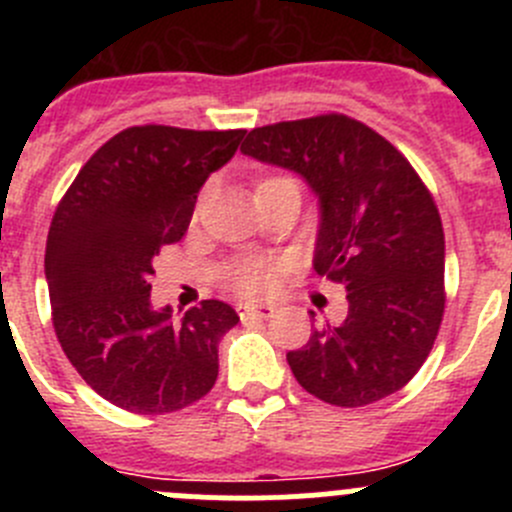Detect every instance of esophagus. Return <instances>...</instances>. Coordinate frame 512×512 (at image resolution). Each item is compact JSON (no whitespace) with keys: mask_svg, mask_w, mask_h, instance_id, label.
<instances>
[{"mask_svg":"<svg viewBox=\"0 0 512 512\" xmlns=\"http://www.w3.org/2000/svg\"><path fill=\"white\" fill-rule=\"evenodd\" d=\"M237 312H240L242 322H247V319H270L275 309H272L270 304L262 302H242L240 307H237Z\"/></svg>","mask_w":512,"mask_h":512,"instance_id":"obj_1","label":"esophagus"}]
</instances>
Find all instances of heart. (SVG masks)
<instances>
[{"label": "heart", "instance_id": "obj_1", "mask_svg": "<svg viewBox=\"0 0 512 512\" xmlns=\"http://www.w3.org/2000/svg\"><path fill=\"white\" fill-rule=\"evenodd\" d=\"M289 178H265L260 180L257 190L267 188V185L282 183ZM277 277H280V262L267 260V257H242L240 262L232 270V285L245 294H265L277 285Z\"/></svg>", "mask_w": 512, "mask_h": 512}]
</instances>
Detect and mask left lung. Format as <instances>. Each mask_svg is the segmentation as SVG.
I'll return each instance as SVG.
<instances>
[{
  "label": "left lung",
  "instance_id": "1",
  "mask_svg": "<svg viewBox=\"0 0 512 512\" xmlns=\"http://www.w3.org/2000/svg\"><path fill=\"white\" fill-rule=\"evenodd\" d=\"M240 151L307 180L319 198L314 272L347 289V319L287 354L294 379L344 409L399 391L446 307V242L428 188L384 136L342 113L252 128Z\"/></svg>",
  "mask_w": 512,
  "mask_h": 512
}]
</instances>
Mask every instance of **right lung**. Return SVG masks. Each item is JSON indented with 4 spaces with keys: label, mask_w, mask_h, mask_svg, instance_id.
<instances>
[{
    "label": "right lung",
    "mask_w": 512,
    "mask_h": 512,
    "mask_svg": "<svg viewBox=\"0 0 512 512\" xmlns=\"http://www.w3.org/2000/svg\"><path fill=\"white\" fill-rule=\"evenodd\" d=\"M242 136L126 128L86 160L56 208L44 257L56 337L118 409L170 414L215 386L218 344L240 317L205 299L170 322V307H151L153 257L185 235L200 188Z\"/></svg>",
    "instance_id": "right-lung-1"
}]
</instances>
